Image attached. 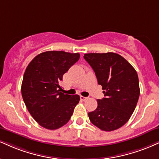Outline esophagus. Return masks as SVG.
Returning a JSON list of instances; mask_svg holds the SVG:
<instances>
[{
    "instance_id": "obj_1",
    "label": "esophagus",
    "mask_w": 159,
    "mask_h": 159,
    "mask_svg": "<svg viewBox=\"0 0 159 159\" xmlns=\"http://www.w3.org/2000/svg\"><path fill=\"white\" fill-rule=\"evenodd\" d=\"M80 98H81V101H85V100H87V97H84V96H82V95H81V96H80Z\"/></svg>"
}]
</instances>
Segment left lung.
I'll return each mask as SVG.
<instances>
[{"label": "left lung", "instance_id": "8db88e82", "mask_svg": "<svg viewBox=\"0 0 159 159\" xmlns=\"http://www.w3.org/2000/svg\"><path fill=\"white\" fill-rule=\"evenodd\" d=\"M84 58L105 96L97 100L96 110L88 113L89 120L101 130H116L127 123L136 107L140 95L137 72L117 53H88Z\"/></svg>", "mask_w": 159, "mask_h": 159}]
</instances>
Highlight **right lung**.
<instances>
[{"label":"right lung","mask_w":159,"mask_h":159,"mask_svg":"<svg viewBox=\"0 0 159 159\" xmlns=\"http://www.w3.org/2000/svg\"><path fill=\"white\" fill-rule=\"evenodd\" d=\"M79 58V53L47 51L35 56L26 67L22 97L32 118L41 127L56 129L70 121L80 96L61 93L59 83Z\"/></svg>","instance_id":"add662e5"}]
</instances>
